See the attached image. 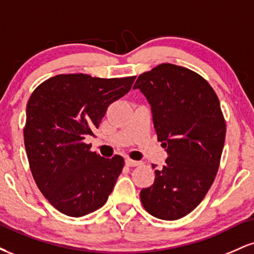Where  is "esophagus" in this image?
<instances>
[{
  "mask_svg": "<svg viewBox=\"0 0 254 254\" xmlns=\"http://www.w3.org/2000/svg\"><path fill=\"white\" fill-rule=\"evenodd\" d=\"M139 164H141V162L135 161V160H131V159L125 160V165H127V167H136V166H138Z\"/></svg>",
  "mask_w": 254,
  "mask_h": 254,
  "instance_id": "1",
  "label": "esophagus"
}]
</instances>
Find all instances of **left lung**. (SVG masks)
<instances>
[{
    "label": "left lung",
    "mask_w": 254,
    "mask_h": 254,
    "mask_svg": "<svg viewBox=\"0 0 254 254\" xmlns=\"http://www.w3.org/2000/svg\"><path fill=\"white\" fill-rule=\"evenodd\" d=\"M133 88L147 98L168 154L153 185L141 190V202L153 216L178 220L202 202L216 177L226 138L220 100L200 75L170 63L139 75Z\"/></svg>",
    "instance_id": "obj_1"
}]
</instances>
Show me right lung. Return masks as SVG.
<instances>
[{
  "label": "right lung",
  "mask_w": 254,
  "mask_h": 254,
  "mask_svg": "<svg viewBox=\"0 0 254 254\" xmlns=\"http://www.w3.org/2000/svg\"><path fill=\"white\" fill-rule=\"evenodd\" d=\"M135 76L57 75L34 89L26 107L25 148L38 189L64 215L81 217L106 203L124 166L105 159L86 137L95 136L110 104L131 89Z\"/></svg>",
  "instance_id": "add662e5"
}]
</instances>
